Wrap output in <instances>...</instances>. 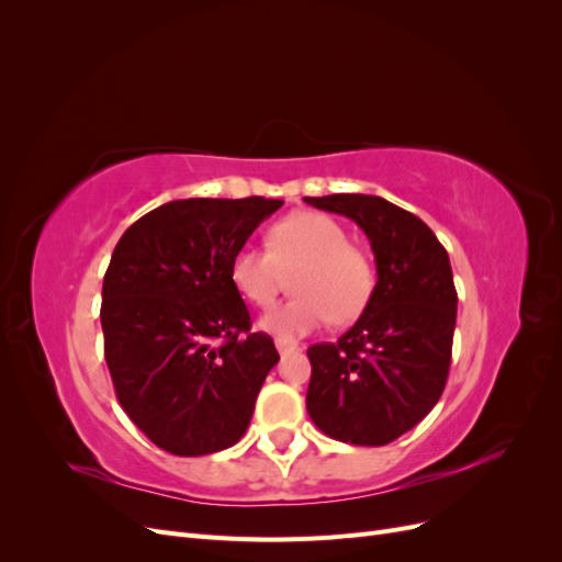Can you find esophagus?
Instances as JSON below:
<instances>
[{
    "mask_svg": "<svg viewBox=\"0 0 562 562\" xmlns=\"http://www.w3.org/2000/svg\"><path fill=\"white\" fill-rule=\"evenodd\" d=\"M277 349H279L281 356H288V353L297 351V345H291V342H283V339H277Z\"/></svg>",
    "mask_w": 562,
    "mask_h": 562,
    "instance_id": "1",
    "label": "esophagus"
}]
</instances>
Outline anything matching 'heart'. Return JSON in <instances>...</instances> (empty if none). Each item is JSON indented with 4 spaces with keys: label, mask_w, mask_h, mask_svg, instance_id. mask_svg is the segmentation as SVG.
<instances>
[{
    "label": "heart",
    "mask_w": 562,
    "mask_h": 562,
    "mask_svg": "<svg viewBox=\"0 0 562 562\" xmlns=\"http://www.w3.org/2000/svg\"><path fill=\"white\" fill-rule=\"evenodd\" d=\"M293 293L271 310L260 328L279 339L302 337L321 328L330 316L349 323L359 316L375 288V271L368 255L349 244L347 229L326 213H293L269 229L267 248L244 246L234 252L229 274L248 302L274 304L285 277Z\"/></svg>",
    "instance_id": "obj_1"
}]
</instances>
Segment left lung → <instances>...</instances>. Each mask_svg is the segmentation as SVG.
<instances>
[{
	"label": "left lung",
	"instance_id": "1",
	"mask_svg": "<svg viewBox=\"0 0 562 562\" xmlns=\"http://www.w3.org/2000/svg\"><path fill=\"white\" fill-rule=\"evenodd\" d=\"M347 215L370 239L378 283L361 318L307 349V411L342 443L386 446L431 413L448 382L457 291L448 250L413 213L382 196H304Z\"/></svg>",
	"mask_w": 562,
	"mask_h": 562
}]
</instances>
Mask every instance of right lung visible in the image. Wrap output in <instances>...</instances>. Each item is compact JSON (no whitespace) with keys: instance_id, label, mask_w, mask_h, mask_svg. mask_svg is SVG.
Here are the masks:
<instances>
[{"instance_id":"right-lung-1","label":"right lung","mask_w":562,"mask_h":562,"mask_svg":"<svg viewBox=\"0 0 562 562\" xmlns=\"http://www.w3.org/2000/svg\"><path fill=\"white\" fill-rule=\"evenodd\" d=\"M281 199H182L119 239L103 279L105 361L124 413L178 457L220 452L246 434L279 351L229 267Z\"/></svg>"}]
</instances>
